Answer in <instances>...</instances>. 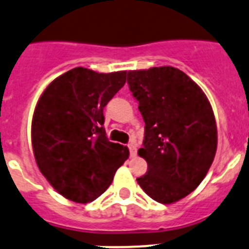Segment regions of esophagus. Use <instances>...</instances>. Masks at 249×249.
<instances>
[{"label":"esophagus","mask_w":249,"mask_h":249,"mask_svg":"<svg viewBox=\"0 0 249 249\" xmlns=\"http://www.w3.org/2000/svg\"><path fill=\"white\" fill-rule=\"evenodd\" d=\"M128 148H129V154H131V157H136L137 156V145H136V143H129Z\"/></svg>","instance_id":"esophagus-1"}]
</instances>
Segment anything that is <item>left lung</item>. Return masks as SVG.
Masks as SVG:
<instances>
[{
  "label": "left lung",
  "mask_w": 249,
  "mask_h": 249,
  "mask_svg": "<svg viewBox=\"0 0 249 249\" xmlns=\"http://www.w3.org/2000/svg\"><path fill=\"white\" fill-rule=\"evenodd\" d=\"M127 83L144 120L143 148L148 170L137 178L145 194L173 204L200 185L217 149V127L206 95L173 67L131 70Z\"/></svg>",
  "instance_id": "left-lung-1"
}]
</instances>
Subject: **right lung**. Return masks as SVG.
Masks as SVG:
<instances>
[{"label": "right lung", "instance_id": "1", "mask_svg": "<svg viewBox=\"0 0 249 249\" xmlns=\"http://www.w3.org/2000/svg\"><path fill=\"white\" fill-rule=\"evenodd\" d=\"M126 75L74 68L54 79L36 102L34 158L65 199L77 204L97 199L128 159V148L109 142L104 128V107L124 85Z\"/></svg>", "mask_w": 249, "mask_h": 249}]
</instances>
